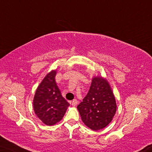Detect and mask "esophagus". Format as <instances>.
Wrapping results in <instances>:
<instances>
[{
    "mask_svg": "<svg viewBox=\"0 0 152 152\" xmlns=\"http://www.w3.org/2000/svg\"><path fill=\"white\" fill-rule=\"evenodd\" d=\"M77 104H78L77 99H73V100L72 101V106H76V105Z\"/></svg>",
    "mask_w": 152,
    "mask_h": 152,
    "instance_id": "esophagus-1",
    "label": "esophagus"
}]
</instances>
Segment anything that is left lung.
Returning a JSON list of instances; mask_svg holds the SVG:
<instances>
[{
	"mask_svg": "<svg viewBox=\"0 0 152 152\" xmlns=\"http://www.w3.org/2000/svg\"><path fill=\"white\" fill-rule=\"evenodd\" d=\"M77 109L83 122L93 130L108 126L116 111V103L109 82L102 76H95L87 95Z\"/></svg>",
	"mask_w": 152,
	"mask_h": 152,
	"instance_id": "8db88e82",
	"label": "left lung"
}]
</instances>
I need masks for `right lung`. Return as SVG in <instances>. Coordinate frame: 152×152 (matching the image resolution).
<instances>
[{
	"instance_id": "obj_1",
	"label": "right lung",
	"mask_w": 152,
	"mask_h": 152,
	"mask_svg": "<svg viewBox=\"0 0 152 152\" xmlns=\"http://www.w3.org/2000/svg\"><path fill=\"white\" fill-rule=\"evenodd\" d=\"M56 70L49 72L36 90L34 110L43 124L53 126L62 120L69 106L62 97L55 81Z\"/></svg>"
}]
</instances>
